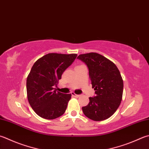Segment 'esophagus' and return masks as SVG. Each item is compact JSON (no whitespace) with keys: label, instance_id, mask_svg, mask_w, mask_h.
<instances>
[{"label":"esophagus","instance_id":"1","mask_svg":"<svg viewBox=\"0 0 149 149\" xmlns=\"http://www.w3.org/2000/svg\"><path fill=\"white\" fill-rule=\"evenodd\" d=\"M71 95H72V96L75 97H79L80 96V95H77V94L74 93H72Z\"/></svg>","mask_w":149,"mask_h":149}]
</instances>
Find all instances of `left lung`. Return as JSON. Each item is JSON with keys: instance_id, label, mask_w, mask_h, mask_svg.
Masks as SVG:
<instances>
[{"instance_id": "8db88e82", "label": "left lung", "mask_w": 149, "mask_h": 149, "mask_svg": "<svg viewBox=\"0 0 149 149\" xmlns=\"http://www.w3.org/2000/svg\"><path fill=\"white\" fill-rule=\"evenodd\" d=\"M89 70L95 96L89 97V102L82 107L89 119L100 121L108 119L116 111L122 100L123 81L115 64L95 52L80 54L77 57Z\"/></svg>"}]
</instances>
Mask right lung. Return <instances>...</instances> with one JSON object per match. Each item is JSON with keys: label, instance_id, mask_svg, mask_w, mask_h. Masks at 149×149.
<instances>
[{"label": "right lung", "instance_id": "1", "mask_svg": "<svg viewBox=\"0 0 149 149\" xmlns=\"http://www.w3.org/2000/svg\"><path fill=\"white\" fill-rule=\"evenodd\" d=\"M77 54L50 53L33 64L26 80L27 97L31 107L42 118L54 119L65 113L71 94L58 92V80Z\"/></svg>", "mask_w": 149, "mask_h": 149}]
</instances>
